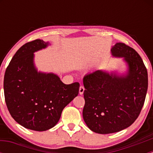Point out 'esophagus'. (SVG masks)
<instances>
[{
  "mask_svg": "<svg viewBox=\"0 0 153 153\" xmlns=\"http://www.w3.org/2000/svg\"><path fill=\"white\" fill-rule=\"evenodd\" d=\"M84 91H85V88H84V86H82V85H80V88H79V94L82 95L83 94Z\"/></svg>",
  "mask_w": 153,
  "mask_h": 153,
  "instance_id": "obj_1",
  "label": "esophagus"
}]
</instances>
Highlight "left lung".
Masks as SVG:
<instances>
[{
	"mask_svg": "<svg viewBox=\"0 0 153 153\" xmlns=\"http://www.w3.org/2000/svg\"><path fill=\"white\" fill-rule=\"evenodd\" d=\"M111 51L127 62V74L96 71L83 78L82 117L89 129L99 134L117 132L131 125L140 115L148 86L147 68L134 49L119 42Z\"/></svg>",
	"mask_w": 153,
	"mask_h": 153,
	"instance_id": "obj_1",
	"label": "left lung"
}]
</instances>
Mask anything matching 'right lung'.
Returning a JSON list of instances; mask_svg holds the SVG:
<instances>
[{
	"instance_id": "right-lung-1",
	"label": "right lung",
	"mask_w": 153,
	"mask_h": 153,
	"mask_svg": "<svg viewBox=\"0 0 153 153\" xmlns=\"http://www.w3.org/2000/svg\"><path fill=\"white\" fill-rule=\"evenodd\" d=\"M49 45L42 39L26 43L7 67L5 101L13 119L26 129L42 131L57 124L63 108L78 96V82L66 85L54 73L38 72L34 52Z\"/></svg>"
}]
</instances>
